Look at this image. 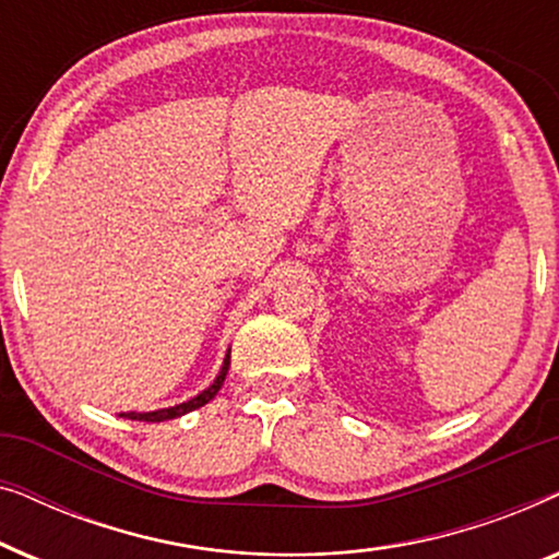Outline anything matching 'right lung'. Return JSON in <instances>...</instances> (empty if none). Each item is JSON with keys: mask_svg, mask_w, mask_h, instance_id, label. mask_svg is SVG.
<instances>
[{"mask_svg": "<svg viewBox=\"0 0 559 559\" xmlns=\"http://www.w3.org/2000/svg\"><path fill=\"white\" fill-rule=\"evenodd\" d=\"M228 364H231V356L226 354V361L224 366H221V373L216 377V381L205 389V392H201L198 396H193L190 402H182V404H175V407H167V409H157V412H121L119 417L124 419H140V423H165V419H175L180 415H186V412H193L198 407H203V404H209L213 396L218 394V389L224 386V379L228 373Z\"/></svg>", "mask_w": 559, "mask_h": 559, "instance_id": "obj_1", "label": "right lung"}]
</instances>
